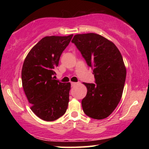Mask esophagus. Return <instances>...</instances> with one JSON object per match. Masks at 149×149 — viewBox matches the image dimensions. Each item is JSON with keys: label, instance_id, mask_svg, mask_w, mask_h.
Here are the masks:
<instances>
[{"label": "esophagus", "instance_id": "34e87169", "mask_svg": "<svg viewBox=\"0 0 149 149\" xmlns=\"http://www.w3.org/2000/svg\"><path fill=\"white\" fill-rule=\"evenodd\" d=\"M77 84V83H74V82H71V86L73 87L74 85H76Z\"/></svg>", "mask_w": 149, "mask_h": 149}]
</instances>
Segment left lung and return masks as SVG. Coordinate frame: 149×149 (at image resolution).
Masks as SVG:
<instances>
[{
    "mask_svg": "<svg viewBox=\"0 0 149 149\" xmlns=\"http://www.w3.org/2000/svg\"><path fill=\"white\" fill-rule=\"evenodd\" d=\"M72 42L92 68L95 79V84L83 83L87 89L81 102L83 111L92 119H105L123 94L126 68L121 53L113 42L95 33L76 34Z\"/></svg>",
    "mask_w": 149,
    "mask_h": 149,
    "instance_id": "left-lung-1",
    "label": "left lung"
}]
</instances>
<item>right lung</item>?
<instances>
[{
  "instance_id": "add662e5",
  "label": "right lung",
  "mask_w": 149,
  "mask_h": 149,
  "mask_svg": "<svg viewBox=\"0 0 149 149\" xmlns=\"http://www.w3.org/2000/svg\"><path fill=\"white\" fill-rule=\"evenodd\" d=\"M73 34L48 36L39 40L28 53L22 70L24 91L32 112L44 121H53L66 113L70 83L54 79V68Z\"/></svg>"
}]
</instances>
